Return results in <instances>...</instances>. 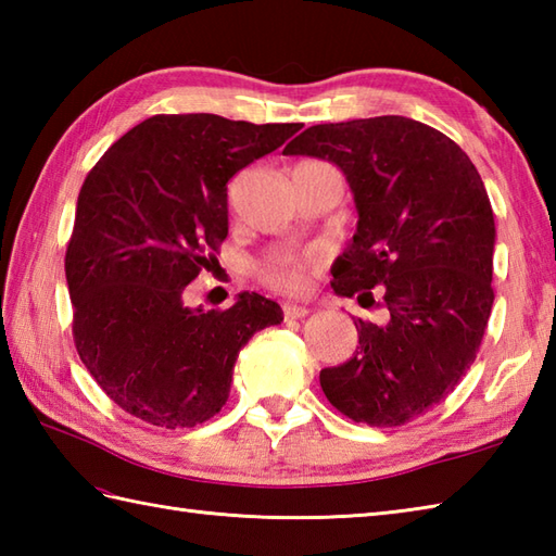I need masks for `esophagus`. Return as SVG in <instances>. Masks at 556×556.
<instances>
[{
  "instance_id": "34e87169",
  "label": "esophagus",
  "mask_w": 556,
  "mask_h": 556,
  "mask_svg": "<svg viewBox=\"0 0 556 556\" xmlns=\"http://www.w3.org/2000/svg\"><path fill=\"white\" fill-rule=\"evenodd\" d=\"M311 311L303 308V305H285V317L287 320H303Z\"/></svg>"
}]
</instances>
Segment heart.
I'll list each match as a JSON object with an SVG mask.
<instances>
[{
    "label": "heart",
    "instance_id": "obj_1",
    "mask_svg": "<svg viewBox=\"0 0 556 556\" xmlns=\"http://www.w3.org/2000/svg\"><path fill=\"white\" fill-rule=\"evenodd\" d=\"M325 257L320 253L308 255H285L275 257L260 271L263 285L271 291L281 293V296H303L311 289V281L323 271Z\"/></svg>",
    "mask_w": 556,
    "mask_h": 556
}]
</instances>
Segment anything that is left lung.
Masks as SVG:
<instances>
[{
  "label": "left lung",
  "instance_id": "obj_1",
  "mask_svg": "<svg viewBox=\"0 0 556 556\" xmlns=\"http://www.w3.org/2000/svg\"><path fill=\"white\" fill-rule=\"evenodd\" d=\"M285 152L346 174L358 231L332 287L384 311L382 325L358 317L356 356L320 372L325 396L370 428L420 418L473 365L492 313L494 215L476 164L406 116L317 124Z\"/></svg>",
  "mask_w": 556,
  "mask_h": 556
}]
</instances>
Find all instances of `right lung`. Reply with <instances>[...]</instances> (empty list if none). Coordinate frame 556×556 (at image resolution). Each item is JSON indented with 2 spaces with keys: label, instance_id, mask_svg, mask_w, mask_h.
I'll list each match as a JSON object with an SVG mask.
<instances>
[{
  "label": "right lung",
  "instance_id": "obj_1",
  "mask_svg": "<svg viewBox=\"0 0 556 556\" xmlns=\"http://www.w3.org/2000/svg\"><path fill=\"white\" fill-rule=\"evenodd\" d=\"M299 128L155 114L83 181L64 260L74 344L102 392L131 416L167 430L217 416L239 351L285 320L255 291L227 311H191L181 293L227 239L231 176Z\"/></svg>",
  "mask_w": 556,
  "mask_h": 556
}]
</instances>
